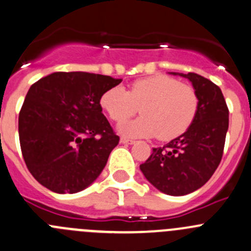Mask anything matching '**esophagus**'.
<instances>
[{"label": "esophagus", "instance_id": "obj_1", "mask_svg": "<svg viewBox=\"0 0 251 251\" xmlns=\"http://www.w3.org/2000/svg\"><path fill=\"white\" fill-rule=\"evenodd\" d=\"M120 141L123 142V144H128V145H132L135 144V141L133 140H130V139H126V137H121Z\"/></svg>", "mask_w": 251, "mask_h": 251}]
</instances>
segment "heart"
Returning <instances> with one entry per match:
<instances>
[{
  "instance_id": "heart-1",
  "label": "heart",
  "mask_w": 251,
  "mask_h": 251,
  "mask_svg": "<svg viewBox=\"0 0 251 251\" xmlns=\"http://www.w3.org/2000/svg\"><path fill=\"white\" fill-rule=\"evenodd\" d=\"M100 106L115 123H124L140 107L141 118L120 126L128 136L172 140L188 130L198 111V95L188 84L168 75H152L132 81L128 91L114 86L100 98Z\"/></svg>"
}]
</instances>
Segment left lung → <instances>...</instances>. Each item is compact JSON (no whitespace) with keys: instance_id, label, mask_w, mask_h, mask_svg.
<instances>
[{"instance_id":"obj_1","label":"left lung","mask_w":251,"mask_h":251,"mask_svg":"<svg viewBox=\"0 0 251 251\" xmlns=\"http://www.w3.org/2000/svg\"><path fill=\"white\" fill-rule=\"evenodd\" d=\"M178 74L192 81L198 95L196 118L186 132L163 147H154L140 165L147 181L170 196L192 193L209 181L222 161L229 126L221 88L196 73Z\"/></svg>"}]
</instances>
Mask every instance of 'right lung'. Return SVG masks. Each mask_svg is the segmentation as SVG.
Wrapping results in <instances>:
<instances>
[{"label": "right lung", "instance_id": "right-lung-1", "mask_svg": "<svg viewBox=\"0 0 251 251\" xmlns=\"http://www.w3.org/2000/svg\"><path fill=\"white\" fill-rule=\"evenodd\" d=\"M121 79L85 72H57L30 86L18 118L28 171L55 193H76L99 177L119 136L100 98Z\"/></svg>", "mask_w": 251, "mask_h": 251}]
</instances>
